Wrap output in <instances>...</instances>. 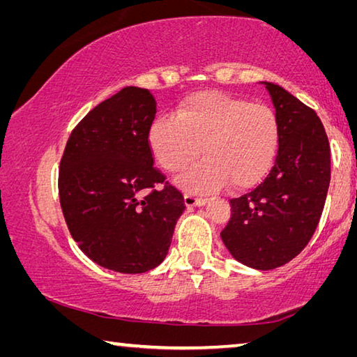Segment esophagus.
Segmentation results:
<instances>
[{"label": "esophagus", "mask_w": 357, "mask_h": 357, "mask_svg": "<svg viewBox=\"0 0 357 357\" xmlns=\"http://www.w3.org/2000/svg\"><path fill=\"white\" fill-rule=\"evenodd\" d=\"M184 203L187 208H193V206H203V204L206 203V200H204V198H198L195 195H192V193H185Z\"/></svg>", "instance_id": "esophagus-1"}]
</instances>
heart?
Returning a JSON list of instances; mask_svg holds the SVG:
<instances>
[{
	"label": "heart",
	"instance_id": "heart-1",
	"mask_svg": "<svg viewBox=\"0 0 357 357\" xmlns=\"http://www.w3.org/2000/svg\"><path fill=\"white\" fill-rule=\"evenodd\" d=\"M149 146L167 173L176 174L203 153L181 185L211 192L258 184L273 167L280 124L269 105L220 91H200L181 102L176 116L162 114L149 128Z\"/></svg>",
	"mask_w": 357,
	"mask_h": 357
}]
</instances>
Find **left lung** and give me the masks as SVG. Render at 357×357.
I'll list each match as a JSON object with an SVG mask.
<instances>
[{
  "label": "left lung",
  "mask_w": 357,
  "mask_h": 357,
  "mask_svg": "<svg viewBox=\"0 0 357 357\" xmlns=\"http://www.w3.org/2000/svg\"><path fill=\"white\" fill-rule=\"evenodd\" d=\"M280 124L274 167L250 193L229 200L220 236L229 253L269 271L304 250L318 227L331 183V146L315 110L279 84L266 83Z\"/></svg>",
  "instance_id": "1"
}]
</instances>
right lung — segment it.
I'll return each mask as SVG.
<instances>
[{"instance_id":"obj_1","label":"right lung","mask_w":357,"mask_h":357,"mask_svg":"<svg viewBox=\"0 0 357 357\" xmlns=\"http://www.w3.org/2000/svg\"><path fill=\"white\" fill-rule=\"evenodd\" d=\"M155 99L126 86L72 130L59 164L66 223L82 252L102 268L142 274L167 257L184 197L154 167L149 128Z\"/></svg>"}]
</instances>
